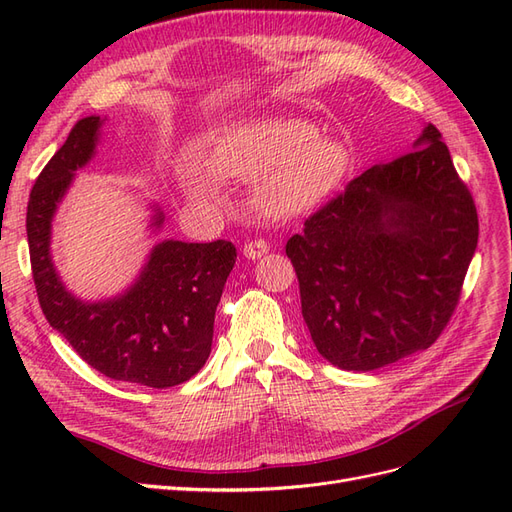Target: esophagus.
Here are the masks:
<instances>
[{"label": "esophagus", "mask_w": 512, "mask_h": 512, "mask_svg": "<svg viewBox=\"0 0 512 512\" xmlns=\"http://www.w3.org/2000/svg\"><path fill=\"white\" fill-rule=\"evenodd\" d=\"M267 252H269V243L265 239H254V241H247L243 245V256L250 258V260L265 256Z\"/></svg>", "instance_id": "1"}]
</instances>
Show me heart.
Masks as SVG:
<instances>
[{"mask_svg": "<svg viewBox=\"0 0 512 512\" xmlns=\"http://www.w3.org/2000/svg\"><path fill=\"white\" fill-rule=\"evenodd\" d=\"M205 162L213 175L258 181L254 200L271 218H299L327 200L342 183L350 153L314 123L294 117L239 121L211 138ZM194 192L203 181L188 179Z\"/></svg>", "mask_w": 512, "mask_h": 512, "instance_id": "1", "label": "heart"}]
</instances>
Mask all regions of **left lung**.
<instances>
[{
    "instance_id": "1",
    "label": "left lung",
    "mask_w": 512,
    "mask_h": 512,
    "mask_svg": "<svg viewBox=\"0 0 512 512\" xmlns=\"http://www.w3.org/2000/svg\"><path fill=\"white\" fill-rule=\"evenodd\" d=\"M478 215L436 126L376 164L286 243L301 312L331 365L371 371L429 348L451 320Z\"/></svg>"
}]
</instances>
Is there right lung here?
Returning <instances> with one entry per match:
<instances>
[{"label": "right lung", "instance_id": "right-lung-1", "mask_svg": "<svg viewBox=\"0 0 512 512\" xmlns=\"http://www.w3.org/2000/svg\"><path fill=\"white\" fill-rule=\"evenodd\" d=\"M102 119L91 115L42 168L27 203V243L42 312L81 359L100 374L151 389L190 380L209 359L213 320L237 250L230 241L153 245L134 284L113 299L81 301L59 280L51 258L55 211L74 173L96 156ZM164 215L153 207L151 228Z\"/></svg>", "mask_w": 512, "mask_h": 512}]
</instances>
